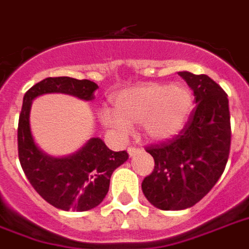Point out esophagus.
<instances>
[{
  "instance_id": "1",
  "label": "esophagus",
  "mask_w": 249,
  "mask_h": 249,
  "mask_svg": "<svg viewBox=\"0 0 249 249\" xmlns=\"http://www.w3.org/2000/svg\"><path fill=\"white\" fill-rule=\"evenodd\" d=\"M127 152H128V156L130 157H134V156H136L140 152V148H138V146H130L128 149H127Z\"/></svg>"
}]
</instances>
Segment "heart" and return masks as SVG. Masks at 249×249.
<instances>
[{
	"label": "heart",
	"mask_w": 249,
	"mask_h": 249,
	"mask_svg": "<svg viewBox=\"0 0 249 249\" xmlns=\"http://www.w3.org/2000/svg\"><path fill=\"white\" fill-rule=\"evenodd\" d=\"M194 97L182 84L148 83L121 90L115 94V109L103 107L100 119L118 136H127L134 124L153 142H162L180 132L192 110Z\"/></svg>",
	"instance_id": "heart-1"
}]
</instances>
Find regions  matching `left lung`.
Returning <instances> with one entry per match:
<instances>
[{
	"mask_svg": "<svg viewBox=\"0 0 249 249\" xmlns=\"http://www.w3.org/2000/svg\"><path fill=\"white\" fill-rule=\"evenodd\" d=\"M178 75L194 90L196 107L178 136L146 148L155 169L142 183L146 200L162 211H182L198 203L222 175L230 153L225 90L208 75Z\"/></svg>",
	"mask_w": 249,
	"mask_h": 249,
	"instance_id": "1",
	"label": "left lung"
}]
</instances>
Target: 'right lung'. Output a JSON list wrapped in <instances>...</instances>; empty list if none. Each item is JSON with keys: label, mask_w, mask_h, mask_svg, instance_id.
Instances as JSON below:
<instances>
[{"label": "right lung", "mask_w": 249, "mask_h": 249, "mask_svg": "<svg viewBox=\"0 0 249 249\" xmlns=\"http://www.w3.org/2000/svg\"><path fill=\"white\" fill-rule=\"evenodd\" d=\"M98 86L69 76L46 78L27 90L18 124V153L22 169L36 192L62 211L86 212L103 203L113 171L128 159L126 151L113 152L100 138L65 157L41 151L31 132L30 113L35 98L46 93H65L84 101L94 98Z\"/></svg>", "instance_id": "1"}]
</instances>
